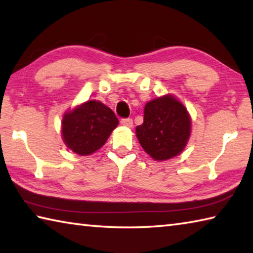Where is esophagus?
<instances>
[{
  "instance_id": "1",
  "label": "esophagus",
  "mask_w": 253,
  "mask_h": 253,
  "mask_svg": "<svg viewBox=\"0 0 253 253\" xmlns=\"http://www.w3.org/2000/svg\"><path fill=\"white\" fill-rule=\"evenodd\" d=\"M121 124L124 126L127 127H131L132 126V119L131 118H123L121 121Z\"/></svg>"
}]
</instances>
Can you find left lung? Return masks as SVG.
I'll use <instances>...</instances> for the list:
<instances>
[{"label": "left lung", "mask_w": 253, "mask_h": 253, "mask_svg": "<svg viewBox=\"0 0 253 253\" xmlns=\"http://www.w3.org/2000/svg\"><path fill=\"white\" fill-rule=\"evenodd\" d=\"M190 135V114L172 95L148 101L144 108V123L136 127L140 146L155 161H166L181 154Z\"/></svg>", "instance_id": "1"}]
</instances>
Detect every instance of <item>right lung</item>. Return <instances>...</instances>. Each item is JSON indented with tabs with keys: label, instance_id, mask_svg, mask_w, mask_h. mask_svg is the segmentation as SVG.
Returning <instances> with one entry per match:
<instances>
[{
	"label": "right lung",
	"instance_id": "1",
	"mask_svg": "<svg viewBox=\"0 0 253 253\" xmlns=\"http://www.w3.org/2000/svg\"><path fill=\"white\" fill-rule=\"evenodd\" d=\"M114 111L102 102L88 100L63 115V142L81 156H87L104 146L118 125Z\"/></svg>",
	"mask_w": 253,
	"mask_h": 253
}]
</instances>
